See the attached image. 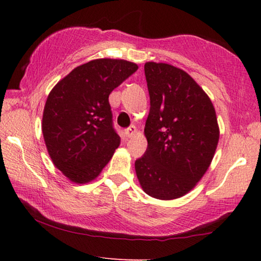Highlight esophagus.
<instances>
[{
    "label": "esophagus",
    "instance_id": "34e87169",
    "mask_svg": "<svg viewBox=\"0 0 261 261\" xmlns=\"http://www.w3.org/2000/svg\"><path fill=\"white\" fill-rule=\"evenodd\" d=\"M135 132H137V128L134 126H130L127 129H124V135H126V138H132L135 134Z\"/></svg>",
    "mask_w": 261,
    "mask_h": 261
}]
</instances>
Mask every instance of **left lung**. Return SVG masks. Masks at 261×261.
Here are the masks:
<instances>
[{"instance_id":"1","label":"left lung","mask_w":261,"mask_h":261,"mask_svg":"<svg viewBox=\"0 0 261 261\" xmlns=\"http://www.w3.org/2000/svg\"><path fill=\"white\" fill-rule=\"evenodd\" d=\"M149 114L147 149L135 160L141 188L151 197L188 194L206 172L220 130L208 95L185 71L165 63L145 64Z\"/></svg>"}]
</instances>
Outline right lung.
<instances>
[{
	"label": "right lung",
	"instance_id": "1",
	"mask_svg": "<svg viewBox=\"0 0 261 261\" xmlns=\"http://www.w3.org/2000/svg\"><path fill=\"white\" fill-rule=\"evenodd\" d=\"M137 70L127 60L95 59L73 69L49 92L42 134L55 166L71 181L95 179L119 147L109 95Z\"/></svg>",
	"mask_w": 261,
	"mask_h": 261
}]
</instances>
